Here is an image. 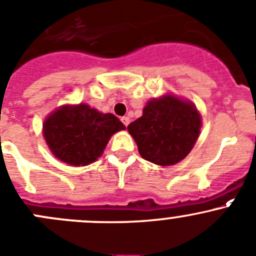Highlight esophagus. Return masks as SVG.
Masks as SVG:
<instances>
[{"mask_svg":"<svg viewBox=\"0 0 256 256\" xmlns=\"http://www.w3.org/2000/svg\"><path fill=\"white\" fill-rule=\"evenodd\" d=\"M121 121H122V124L125 126H128V124H130V118H128V116H124V118H121Z\"/></svg>","mask_w":256,"mask_h":256,"instance_id":"1","label":"esophagus"}]
</instances>
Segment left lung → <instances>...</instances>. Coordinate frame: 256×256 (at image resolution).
<instances>
[{
  "label": "left lung",
  "mask_w": 256,
  "mask_h": 256,
  "mask_svg": "<svg viewBox=\"0 0 256 256\" xmlns=\"http://www.w3.org/2000/svg\"><path fill=\"white\" fill-rule=\"evenodd\" d=\"M202 116L190 101L166 94L150 100L142 116L128 126L145 160L161 166L180 162L200 134Z\"/></svg>",
  "instance_id": "left-lung-1"
}]
</instances>
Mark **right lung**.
<instances>
[{"mask_svg":"<svg viewBox=\"0 0 256 256\" xmlns=\"http://www.w3.org/2000/svg\"><path fill=\"white\" fill-rule=\"evenodd\" d=\"M125 125L112 114H102L86 104L64 105L44 122V138L58 160L85 166L102 155L108 140Z\"/></svg>","mask_w":256,"mask_h":256,"instance_id":"right-lung-1","label":"right lung"}]
</instances>
